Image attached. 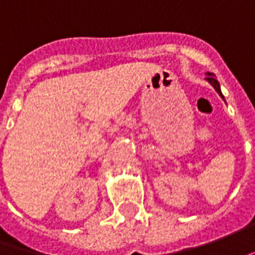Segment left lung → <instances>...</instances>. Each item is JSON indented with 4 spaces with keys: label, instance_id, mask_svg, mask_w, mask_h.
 Wrapping results in <instances>:
<instances>
[{
    "label": "left lung",
    "instance_id": "left-lung-1",
    "mask_svg": "<svg viewBox=\"0 0 255 255\" xmlns=\"http://www.w3.org/2000/svg\"><path fill=\"white\" fill-rule=\"evenodd\" d=\"M207 75H208V77H207V81H208V82H209V84H211V85H212V86H214L215 91H216V92H218V93H219V96H222V98H223L222 92H221V86H219V82H218V81L215 79L214 74H211V72H208Z\"/></svg>",
    "mask_w": 255,
    "mask_h": 255
}]
</instances>
